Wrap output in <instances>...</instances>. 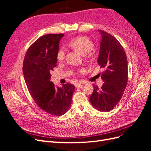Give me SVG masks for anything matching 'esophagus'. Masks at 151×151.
I'll return each instance as SVG.
<instances>
[{
	"instance_id": "esophagus-1",
	"label": "esophagus",
	"mask_w": 151,
	"mask_h": 151,
	"mask_svg": "<svg viewBox=\"0 0 151 151\" xmlns=\"http://www.w3.org/2000/svg\"><path fill=\"white\" fill-rule=\"evenodd\" d=\"M83 84L81 82H77V83H75V86L76 87V88H83Z\"/></svg>"
}]
</instances>
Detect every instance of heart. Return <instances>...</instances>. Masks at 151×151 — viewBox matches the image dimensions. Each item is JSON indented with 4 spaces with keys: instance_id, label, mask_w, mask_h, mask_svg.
Masks as SVG:
<instances>
[{
    "instance_id": "obj_1",
    "label": "heart",
    "mask_w": 151,
    "mask_h": 151,
    "mask_svg": "<svg viewBox=\"0 0 151 151\" xmlns=\"http://www.w3.org/2000/svg\"><path fill=\"white\" fill-rule=\"evenodd\" d=\"M68 46L72 48L77 52L79 53L82 55H86V54L92 51L94 47V43L89 38L86 36H78L68 43ZM56 58L58 61H62L65 58V50L63 48L59 49L56 55ZM89 60L91 59V55L87 57ZM81 72H84V70H81Z\"/></svg>"
}]
</instances>
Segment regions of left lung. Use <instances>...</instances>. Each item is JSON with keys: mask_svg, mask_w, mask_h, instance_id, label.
<instances>
[{"mask_svg": "<svg viewBox=\"0 0 151 151\" xmlns=\"http://www.w3.org/2000/svg\"><path fill=\"white\" fill-rule=\"evenodd\" d=\"M98 31L102 39L98 63L104 69L101 76L104 83L101 88L93 84L89 101L98 111L108 112L116 106L124 93L128 81V62L120 43L107 32Z\"/></svg>", "mask_w": 151, "mask_h": 151, "instance_id": "1", "label": "left lung"}]
</instances>
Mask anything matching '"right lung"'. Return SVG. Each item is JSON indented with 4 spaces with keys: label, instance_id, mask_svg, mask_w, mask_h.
Here are the masks:
<instances>
[{
    "label": "right lung",
    "instance_id": "1",
    "mask_svg": "<svg viewBox=\"0 0 151 151\" xmlns=\"http://www.w3.org/2000/svg\"><path fill=\"white\" fill-rule=\"evenodd\" d=\"M63 34H48L39 38L27 50L22 71L29 93L36 104L45 112L61 116L69 109L75 86L70 83L62 88L50 81L57 66V52Z\"/></svg>",
    "mask_w": 151,
    "mask_h": 151
}]
</instances>
